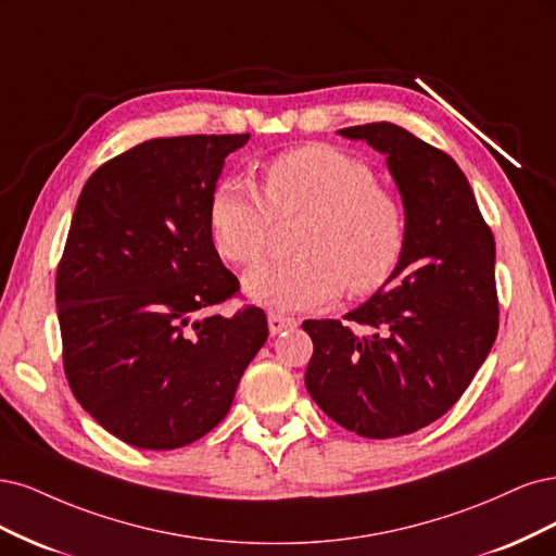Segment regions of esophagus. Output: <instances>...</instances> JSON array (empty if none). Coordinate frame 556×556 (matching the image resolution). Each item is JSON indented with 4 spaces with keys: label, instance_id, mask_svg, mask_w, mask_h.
<instances>
[{
    "label": "esophagus",
    "instance_id": "obj_1",
    "mask_svg": "<svg viewBox=\"0 0 556 556\" xmlns=\"http://www.w3.org/2000/svg\"><path fill=\"white\" fill-rule=\"evenodd\" d=\"M267 326H270V334H279L283 330H291L298 326L295 318L281 316V314H267Z\"/></svg>",
    "mask_w": 556,
    "mask_h": 556
}]
</instances>
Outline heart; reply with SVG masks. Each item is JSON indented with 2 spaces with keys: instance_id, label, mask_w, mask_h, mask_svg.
Instances as JSON below:
<instances>
[{
  "instance_id": "b5f03b06",
  "label": "heart",
  "mask_w": 556,
  "mask_h": 556,
  "mask_svg": "<svg viewBox=\"0 0 556 556\" xmlns=\"http://www.w3.org/2000/svg\"><path fill=\"white\" fill-rule=\"evenodd\" d=\"M265 195L242 177L219 182L210 199L217 252L236 265L256 263L277 219H307L295 236L300 256L263 263L244 277V291L277 312L330 304L346 291L365 295L390 279L404 249V212L376 187V175L344 150L307 146L265 168Z\"/></svg>"
}]
</instances>
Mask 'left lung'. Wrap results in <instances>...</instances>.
<instances>
[{
	"label": "left lung",
	"mask_w": 556,
	"mask_h": 556,
	"mask_svg": "<svg viewBox=\"0 0 556 556\" xmlns=\"http://www.w3.org/2000/svg\"><path fill=\"white\" fill-rule=\"evenodd\" d=\"M386 154L404 203L395 273L342 320H304L314 353L304 374L312 400L365 439L404 437L439 420L496 339L494 236L453 156L390 122L349 127Z\"/></svg>",
	"instance_id": "1"
}]
</instances>
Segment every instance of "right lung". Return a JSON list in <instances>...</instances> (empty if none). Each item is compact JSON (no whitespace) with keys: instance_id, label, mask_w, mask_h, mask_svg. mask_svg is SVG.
Here are the masks:
<instances>
[{"instance_id":"1","label":"right lung","mask_w":556,"mask_h":556,"mask_svg":"<svg viewBox=\"0 0 556 556\" xmlns=\"http://www.w3.org/2000/svg\"><path fill=\"white\" fill-rule=\"evenodd\" d=\"M249 134L140 142L85 182L58 267L68 388L103 429L173 451L217 427L267 339L258 307L212 314L240 289L210 230L224 159Z\"/></svg>"}]
</instances>
